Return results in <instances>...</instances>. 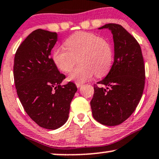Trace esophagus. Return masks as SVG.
<instances>
[{
  "label": "esophagus",
  "instance_id": "34e87169",
  "mask_svg": "<svg viewBox=\"0 0 159 159\" xmlns=\"http://www.w3.org/2000/svg\"><path fill=\"white\" fill-rule=\"evenodd\" d=\"M75 84H76V87H77L78 88L81 87L82 86V84L81 83H78V82H75Z\"/></svg>",
  "mask_w": 159,
  "mask_h": 159
}]
</instances>
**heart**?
Here are the masks:
<instances>
[{
	"label": "heart",
	"instance_id": "b5f03b06",
	"mask_svg": "<svg viewBox=\"0 0 159 159\" xmlns=\"http://www.w3.org/2000/svg\"><path fill=\"white\" fill-rule=\"evenodd\" d=\"M65 47L54 49L52 61L59 70L68 72L78 58L80 65L69 75L68 79L78 83L89 80L95 74L102 77L110 71L113 61V49L107 40L95 34L78 32L69 37Z\"/></svg>",
	"mask_w": 159,
	"mask_h": 159
}]
</instances>
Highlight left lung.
I'll use <instances>...</instances> for the list:
<instances>
[{
  "instance_id": "left-lung-1",
  "label": "left lung",
  "mask_w": 159,
  "mask_h": 159,
  "mask_svg": "<svg viewBox=\"0 0 159 159\" xmlns=\"http://www.w3.org/2000/svg\"><path fill=\"white\" fill-rule=\"evenodd\" d=\"M98 29L112 32L114 62L107 75L97 83L100 87L94 84L90 106L97 121L116 126L133 114L141 100L145 83L144 58L139 43L121 25L107 24Z\"/></svg>"
}]
</instances>
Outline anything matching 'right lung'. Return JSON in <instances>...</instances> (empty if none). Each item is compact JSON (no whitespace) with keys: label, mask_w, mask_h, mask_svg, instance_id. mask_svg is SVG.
I'll return each mask as SVG.
<instances>
[{"label":"right lung","mask_w":159,"mask_h":159,"mask_svg":"<svg viewBox=\"0 0 159 159\" xmlns=\"http://www.w3.org/2000/svg\"><path fill=\"white\" fill-rule=\"evenodd\" d=\"M56 32L38 29L19 46L13 74L17 94L28 116L40 127L56 129L66 123L77 87L65 79L50 58Z\"/></svg>","instance_id":"1"}]
</instances>
